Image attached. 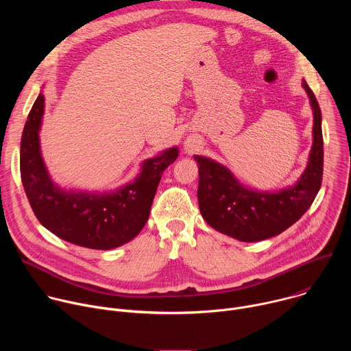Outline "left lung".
<instances>
[{
    "label": "left lung",
    "mask_w": 351,
    "mask_h": 351,
    "mask_svg": "<svg viewBox=\"0 0 351 351\" xmlns=\"http://www.w3.org/2000/svg\"><path fill=\"white\" fill-rule=\"evenodd\" d=\"M313 110V145L304 172L294 184L274 191L245 187L228 167L193 156L198 167V207L215 230L240 241H260L278 236L302 218L321 189L324 168L322 117L317 98L302 82Z\"/></svg>",
    "instance_id": "left-lung-1"
}]
</instances>
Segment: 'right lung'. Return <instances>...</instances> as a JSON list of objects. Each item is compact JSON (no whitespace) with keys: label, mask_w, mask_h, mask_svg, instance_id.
Segmentation results:
<instances>
[{"label":"right lung","mask_w":351,"mask_h":351,"mask_svg":"<svg viewBox=\"0 0 351 351\" xmlns=\"http://www.w3.org/2000/svg\"><path fill=\"white\" fill-rule=\"evenodd\" d=\"M44 101L41 91L21 140V176L34 215L45 229L80 247L112 250L133 240L148 221L162 172L176 161L178 147L144 160L137 176L117 189L62 187L49 175L41 154Z\"/></svg>","instance_id":"add662e5"}]
</instances>
